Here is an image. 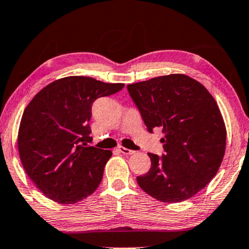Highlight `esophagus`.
Instances as JSON below:
<instances>
[{
    "instance_id": "34e87169",
    "label": "esophagus",
    "mask_w": 249,
    "mask_h": 249,
    "mask_svg": "<svg viewBox=\"0 0 249 249\" xmlns=\"http://www.w3.org/2000/svg\"><path fill=\"white\" fill-rule=\"evenodd\" d=\"M118 150H119L121 154H124V155H132V154H135V151L133 150H130V149H127V148H124V147H122V146H119L118 147Z\"/></svg>"
}]
</instances>
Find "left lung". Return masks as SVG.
<instances>
[{"mask_svg":"<svg viewBox=\"0 0 249 249\" xmlns=\"http://www.w3.org/2000/svg\"><path fill=\"white\" fill-rule=\"evenodd\" d=\"M149 132L161 128L164 154H148L151 167L138 185L162 202L195 196L215 177L226 149V127L208 90L185 74L127 86Z\"/></svg>","mask_w":249,"mask_h":249,"instance_id":"obj_1","label":"left lung"}]
</instances>
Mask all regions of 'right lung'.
Instances as JSON below:
<instances>
[{"mask_svg":"<svg viewBox=\"0 0 249 249\" xmlns=\"http://www.w3.org/2000/svg\"><path fill=\"white\" fill-rule=\"evenodd\" d=\"M89 76H67L43 88L23 112L18 148L25 173L50 199L81 201L100 185L112 152L88 147L92 103L122 90Z\"/></svg>","mask_w":249,"mask_h":249,"instance_id":"obj_1","label":"right lung"}]
</instances>
